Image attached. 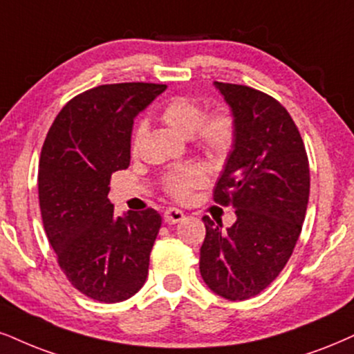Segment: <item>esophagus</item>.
<instances>
[{
  "instance_id": "34e87169",
  "label": "esophagus",
  "mask_w": 354,
  "mask_h": 354,
  "mask_svg": "<svg viewBox=\"0 0 354 354\" xmlns=\"http://www.w3.org/2000/svg\"><path fill=\"white\" fill-rule=\"evenodd\" d=\"M185 218L184 212L178 210V208H167L164 212V221L169 225H176L178 221H182Z\"/></svg>"
}]
</instances>
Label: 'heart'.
<instances>
[{"label":"heart","instance_id":"1","mask_svg":"<svg viewBox=\"0 0 354 354\" xmlns=\"http://www.w3.org/2000/svg\"><path fill=\"white\" fill-rule=\"evenodd\" d=\"M162 123L177 133L178 136H195L200 147L213 159L225 157L236 141V124L226 113H213L205 116L203 106L187 97H174L160 110ZM141 131H136L133 139V151H136ZM205 172L195 164L170 172L165 178V189L174 197L182 198L190 189L202 185Z\"/></svg>","mask_w":354,"mask_h":354}]
</instances>
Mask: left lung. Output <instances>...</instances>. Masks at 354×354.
I'll use <instances>...</instances> for the list:
<instances>
[{"instance_id":"1","label":"left lung","mask_w":354,"mask_h":354,"mask_svg":"<svg viewBox=\"0 0 354 354\" xmlns=\"http://www.w3.org/2000/svg\"><path fill=\"white\" fill-rule=\"evenodd\" d=\"M236 124V141L215 187L236 221L221 230L203 216L200 274L220 297L246 300L287 264L302 231L310 170L300 133L286 108L263 91L213 82Z\"/></svg>"}]
</instances>
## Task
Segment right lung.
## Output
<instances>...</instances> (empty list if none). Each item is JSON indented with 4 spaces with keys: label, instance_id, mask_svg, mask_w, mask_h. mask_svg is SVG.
<instances>
[{
    "label": "right lung",
    "instance_id": "add662e5",
    "mask_svg": "<svg viewBox=\"0 0 354 354\" xmlns=\"http://www.w3.org/2000/svg\"><path fill=\"white\" fill-rule=\"evenodd\" d=\"M165 88L115 84L84 91L65 104L44 141V230L72 286L98 302H123L146 282L162 218L152 208L116 216L108 192L111 174L129 165L134 118Z\"/></svg>",
    "mask_w": 354,
    "mask_h": 354
}]
</instances>
